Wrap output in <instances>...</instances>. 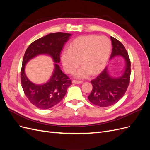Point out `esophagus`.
Here are the masks:
<instances>
[{"label": "esophagus", "mask_w": 150, "mask_h": 150, "mask_svg": "<svg viewBox=\"0 0 150 150\" xmlns=\"http://www.w3.org/2000/svg\"><path fill=\"white\" fill-rule=\"evenodd\" d=\"M72 83L73 84H81L83 83L82 81H79V80H75L73 79L72 81Z\"/></svg>", "instance_id": "obj_1"}]
</instances>
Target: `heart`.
Wrapping results in <instances>:
<instances>
[{
	"label": "heart",
	"mask_w": 150,
	"mask_h": 150,
	"mask_svg": "<svg viewBox=\"0 0 150 150\" xmlns=\"http://www.w3.org/2000/svg\"><path fill=\"white\" fill-rule=\"evenodd\" d=\"M111 50V42L106 36H81L70 44L68 50L63 52V67L67 73H72L81 63L83 66L75 73L77 77L86 78L91 72L96 74L105 67Z\"/></svg>",
	"instance_id": "b5f03b06"
}]
</instances>
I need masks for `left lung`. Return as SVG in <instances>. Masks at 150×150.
<instances>
[{"label": "left lung", "mask_w": 150, "mask_h": 150, "mask_svg": "<svg viewBox=\"0 0 150 150\" xmlns=\"http://www.w3.org/2000/svg\"><path fill=\"white\" fill-rule=\"evenodd\" d=\"M112 41V53L110 59L121 56L125 59L124 73L117 78L109 75L105 67L96 78L91 81L93 85L91 93L88 96L89 101L94 105L108 107L116 104L124 96L130 82L131 61L125 47L118 40L110 36Z\"/></svg>", "instance_id": "8db88e82"}]
</instances>
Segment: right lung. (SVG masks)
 Segmentation results:
<instances>
[{"label": "right lung", "mask_w": 150, "mask_h": 150, "mask_svg": "<svg viewBox=\"0 0 150 150\" xmlns=\"http://www.w3.org/2000/svg\"><path fill=\"white\" fill-rule=\"evenodd\" d=\"M71 35V34L64 33L49 34L35 40L26 49L21 72V85L29 101L38 108L47 110L56 105L64 97L72 81L63 73L59 65L55 64V69L48 82L42 85H35L26 77L25 65L30 59L42 54H49L54 62L59 63L61 52Z\"/></svg>", "instance_id": "right-lung-1"}]
</instances>
